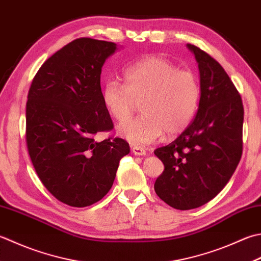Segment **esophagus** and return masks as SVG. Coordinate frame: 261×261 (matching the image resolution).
Segmentation results:
<instances>
[{"instance_id":"obj_1","label":"esophagus","mask_w":261,"mask_h":261,"mask_svg":"<svg viewBox=\"0 0 261 261\" xmlns=\"http://www.w3.org/2000/svg\"><path fill=\"white\" fill-rule=\"evenodd\" d=\"M132 152L137 156H145L146 155V149L144 147H132Z\"/></svg>"}]
</instances>
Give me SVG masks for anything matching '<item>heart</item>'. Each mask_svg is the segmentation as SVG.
Returning <instances> with one entry per match:
<instances>
[{
	"mask_svg": "<svg viewBox=\"0 0 261 261\" xmlns=\"http://www.w3.org/2000/svg\"><path fill=\"white\" fill-rule=\"evenodd\" d=\"M124 84L106 81L101 99L119 123L129 121L141 103L137 120L120 125L119 135L135 145H147L166 134L174 137L190 125L200 103V84L191 70L178 69L160 56H146L126 66Z\"/></svg>",
	"mask_w": 261,
	"mask_h": 261,
	"instance_id": "1",
	"label": "heart"
}]
</instances>
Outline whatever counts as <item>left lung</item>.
Here are the masks:
<instances>
[{
	"label": "left lung",
	"instance_id": "8db88e82",
	"mask_svg": "<svg viewBox=\"0 0 261 261\" xmlns=\"http://www.w3.org/2000/svg\"><path fill=\"white\" fill-rule=\"evenodd\" d=\"M200 72V103L192 123L170 145L154 151L164 164L155 191L180 211L198 208L215 198L242 156L243 104L236 86L217 61L195 45Z\"/></svg>",
	"mask_w": 261,
	"mask_h": 261
}]
</instances>
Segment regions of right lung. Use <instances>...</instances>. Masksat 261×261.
<instances>
[{"label":"right lung","mask_w":261,"mask_h":261,"mask_svg":"<svg viewBox=\"0 0 261 261\" xmlns=\"http://www.w3.org/2000/svg\"><path fill=\"white\" fill-rule=\"evenodd\" d=\"M116 44L78 38L40 66L25 105V141L35 171L61 202L86 207L113 186L120 160L130 152L121 138L100 142L113 129L101 99L100 73Z\"/></svg>","instance_id":"1"}]
</instances>
